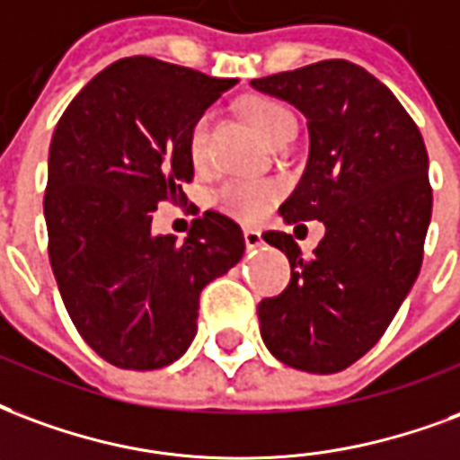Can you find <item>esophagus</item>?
<instances>
[{
  "label": "esophagus",
  "instance_id": "obj_1",
  "mask_svg": "<svg viewBox=\"0 0 460 460\" xmlns=\"http://www.w3.org/2000/svg\"><path fill=\"white\" fill-rule=\"evenodd\" d=\"M243 241H246L248 251H253L263 243V234L258 229H243Z\"/></svg>",
  "mask_w": 460,
  "mask_h": 460
}]
</instances>
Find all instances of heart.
<instances>
[{
	"label": "heart",
	"instance_id": "heart-1",
	"mask_svg": "<svg viewBox=\"0 0 460 460\" xmlns=\"http://www.w3.org/2000/svg\"><path fill=\"white\" fill-rule=\"evenodd\" d=\"M248 119L270 144L295 126V117L273 100L251 102ZM207 136H209V117H199L192 126V131H190V153H192L195 161H202L204 153H207ZM278 192H280V187L270 182V180L229 178L217 187L214 204L219 207L221 212L231 214L236 219L253 221L270 207Z\"/></svg>",
	"mask_w": 460,
	"mask_h": 460
}]
</instances>
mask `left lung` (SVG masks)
<instances>
[{
	"instance_id": "left-lung-1",
	"label": "left lung",
	"mask_w": 460,
	"mask_h": 460,
	"mask_svg": "<svg viewBox=\"0 0 460 460\" xmlns=\"http://www.w3.org/2000/svg\"><path fill=\"white\" fill-rule=\"evenodd\" d=\"M251 84L307 117L309 161L282 219L326 226L309 258L290 234H263L290 261V285L258 305L261 336L290 368L339 373L385 334L420 275L431 219L424 138L393 92L349 60Z\"/></svg>"
}]
</instances>
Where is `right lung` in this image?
Masks as SVG:
<instances>
[{"instance_id":"1","label":"right lung","mask_w":460,"mask_h":460,"mask_svg":"<svg viewBox=\"0 0 460 460\" xmlns=\"http://www.w3.org/2000/svg\"><path fill=\"white\" fill-rule=\"evenodd\" d=\"M236 80L136 56L94 75L58 121L43 214L66 309L92 351L124 370H155L197 334L199 292L243 256V231L219 212L182 243L153 236L161 202L195 178L190 131Z\"/></svg>"}]
</instances>
